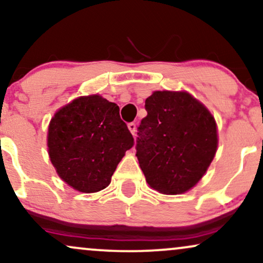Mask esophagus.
<instances>
[{"label":"esophagus","mask_w":263,"mask_h":263,"mask_svg":"<svg viewBox=\"0 0 263 263\" xmlns=\"http://www.w3.org/2000/svg\"><path fill=\"white\" fill-rule=\"evenodd\" d=\"M127 127L129 129V132H131L132 135H135V132H136V124H135V122H129V124L127 125Z\"/></svg>","instance_id":"esophagus-1"}]
</instances>
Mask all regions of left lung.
Returning a JSON list of instances; mask_svg holds the SVG:
<instances>
[{"label":"left lung","instance_id":"8db88e82","mask_svg":"<svg viewBox=\"0 0 263 263\" xmlns=\"http://www.w3.org/2000/svg\"><path fill=\"white\" fill-rule=\"evenodd\" d=\"M136 156L153 189L181 194L198 183L217 149L214 116L187 92L156 91L145 99Z\"/></svg>","mask_w":263,"mask_h":263}]
</instances>
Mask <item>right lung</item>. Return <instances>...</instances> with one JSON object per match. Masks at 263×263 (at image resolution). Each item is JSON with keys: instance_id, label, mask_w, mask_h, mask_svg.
<instances>
[{"instance_id": "right-lung-1", "label": "right lung", "mask_w": 263, "mask_h": 263, "mask_svg": "<svg viewBox=\"0 0 263 263\" xmlns=\"http://www.w3.org/2000/svg\"><path fill=\"white\" fill-rule=\"evenodd\" d=\"M47 142L59 177L82 193L108 187L125 152L135 144L118 105L98 95L76 98L55 112Z\"/></svg>"}]
</instances>
